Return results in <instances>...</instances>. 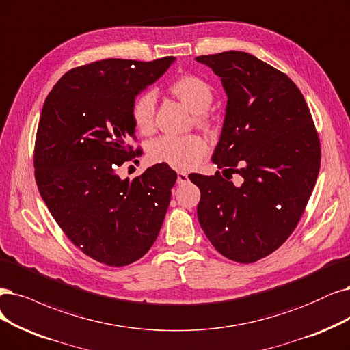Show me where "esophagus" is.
<instances>
[{
  "instance_id": "obj_1",
  "label": "esophagus",
  "mask_w": 350,
  "mask_h": 350,
  "mask_svg": "<svg viewBox=\"0 0 350 350\" xmlns=\"http://www.w3.org/2000/svg\"><path fill=\"white\" fill-rule=\"evenodd\" d=\"M189 182V176L183 172H178L177 173V183L178 185H186Z\"/></svg>"
}]
</instances>
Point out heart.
<instances>
[{"instance_id": "b5f03b06", "label": "heart", "mask_w": 350, "mask_h": 350, "mask_svg": "<svg viewBox=\"0 0 350 350\" xmlns=\"http://www.w3.org/2000/svg\"><path fill=\"white\" fill-rule=\"evenodd\" d=\"M170 92L189 107L191 112L198 113L199 120L209 109L213 100L212 86L199 76L186 75L178 77L170 85ZM155 96L152 92L141 94L133 105V120L141 133H150L154 128ZM208 151V144L199 135H163L154 139L148 155L154 163L168 164L178 170H187Z\"/></svg>"}]
</instances>
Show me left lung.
<instances>
[{"mask_svg": "<svg viewBox=\"0 0 350 350\" xmlns=\"http://www.w3.org/2000/svg\"><path fill=\"white\" fill-rule=\"evenodd\" d=\"M196 60L221 77L228 98L212 161L243 178L235 186L219 172L189 176L200 189L199 224L217 252L255 262L280 248L299 224L319 176V137L287 75L238 50Z\"/></svg>", "mask_w": 350, "mask_h": 350, "instance_id": "obj_1", "label": "left lung"}]
</instances>
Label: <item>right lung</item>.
Wrapping results in <instances>:
<instances>
[{"instance_id": "1", "label": "right lung", "mask_w": 350, "mask_h": 350, "mask_svg": "<svg viewBox=\"0 0 350 350\" xmlns=\"http://www.w3.org/2000/svg\"><path fill=\"white\" fill-rule=\"evenodd\" d=\"M174 62H94L63 75L44 100L34 150L38 191L76 247L109 267L148 252L170 204L173 168L160 163L124 180L118 168L135 155L128 146L134 100Z\"/></svg>"}]
</instances>
